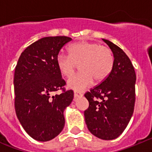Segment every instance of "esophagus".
Segmentation results:
<instances>
[{"mask_svg": "<svg viewBox=\"0 0 152 152\" xmlns=\"http://www.w3.org/2000/svg\"><path fill=\"white\" fill-rule=\"evenodd\" d=\"M74 96H75V98L80 97V96H82V94H80V93H77V92H75L74 93Z\"/></svg>", "mask_w": 152, "mask_h": 152, "instance_id": "obj_1", "label": "esophagus"}]
</instances>
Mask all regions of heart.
I'll use <instances>...</instances> for the list:
<instances>
[{"label":"heart","instance_id":"obj_1","mask_svg":"<svg viewBox=\"0 0 152 152\" xmlns=\"http://www.w3.org/2000/svg\"><path fill=\"white\" fill-rule=\"evenodd\" d=\"M69 56L59 53L56 57V64L64 77H72L80 68V73L69 79L68 88L82 91L94 82L101 83L112 72L114 57L110 48L97 42L80 41L68 47Z\"/></svg>","mask_w":152,"mask_h":152}]
</instances>
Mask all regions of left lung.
<instances>
[{"instance_id":"left-lung-1","label":"left lung","mask_w":152,"mask_h":152,"mask_svg":"<svg viewBox=\"0 0 152 152\" xmlns=\"http://www.w3.org/2000/svg\"><path fill=\"white\" fill-rule=\"evenodd\" d=\"M103 40L113 53V68L104 81L85 93L89 107L84 111V118L93 135L112 140L123 133L133 114L136 75L123 49L112 42Z\"/></svg>"}]
</instances>
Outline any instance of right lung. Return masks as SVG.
I'll use <instances>...</instances> for the list:
<instances>
[{
  "label": "right lung",
  "instance_id": "add662e5",
  "mask_svg": "<svg viewBox=\"0 0 152 152\" xmlns=\"http://www.w3.org/2000/svg\"><path fill=\"white\" fill-rule=\"evenodd\" d=\"M72 39L44 37L26 48L19 58L14 72L15 111L24 130L35 140L54 139L64 126V109L74 97L56 64L61 49ZM58 89L61 94L53 95Z\"/></svg>",
  "mask_w": 152,
  "mask_h": 152
}]
</instances>
